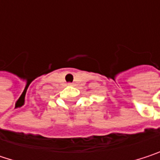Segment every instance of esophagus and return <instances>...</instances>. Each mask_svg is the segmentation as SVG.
Wrapping results in <instances>:
<instances>
[{
    "label": "esophagus",
    "instance_id": "esophagus-1",
    "mask_svg": "<svg viewBox=\"0 0 160 160\" xmlns=\"http://www.w3.org/2000/svg\"><path fill=\"white\" fill-rule=\"evenodd\" d=\"M68 85H69V86H72V85H73V83H70V82H69V83H68Z\"/></svg>",
    "mask_w": 160,
    "mask_h": 160
}]
</instances>
